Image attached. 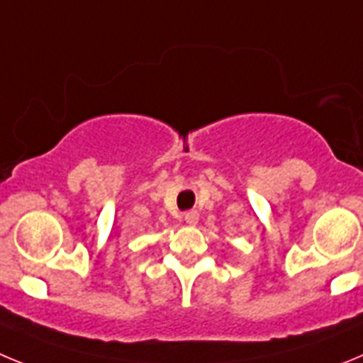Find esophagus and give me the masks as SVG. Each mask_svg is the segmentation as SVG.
I'll list each match as a JSON object with an SVG mask.
<instances>
[{
  "mask_svg": "<svg viewBox=\"0 0 363 363\" xmlns=\"http://www.w3.org/2000/svg\"><path fill=\"white\" fill-rule=\"evenodd\" d=\"M184 220L188 222L189 226H195V224L199 222V213H197V211H186Z\"/></svg>",
  "mask_w": 363,
  "mask_h": 363,
  "instance_id": "1",
  "label": "esophagus"
}]
</instances>
